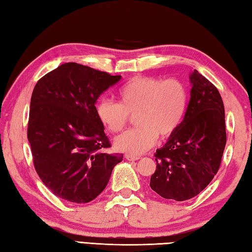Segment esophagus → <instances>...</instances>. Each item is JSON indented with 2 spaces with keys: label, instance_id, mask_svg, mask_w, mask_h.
Listing matches in <instances>:
<instances>
[{
  "label": "esophagus",
  "instance_id": "34e87169",
  "mask_svg": "<svg viewBox=\"0 0 252 252\" xmlns=\"http://www.w3.org/2000/svg\"><path fill=\"white\" fill-rule=\"evenodd\" d=\"M126 159L129 160V161H136V160L140 159V157H138V156H133V155H130V154H126Z\"/></svg>",
  "mask_w": 252,
  "mask_h": 252
}]
</instances>
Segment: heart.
<instances>
[{"label": "heart", "instance_id": "obj_1", "mask_svg": "<svg viewBox=\"0 0 252 252\" xmlns=\"http://www.w3.org/2000/svg\"><path fill=\"white\" fill-rule=\"evenodd\" d=\"M120 104L101 99L96 105V116L107 131L116 133L126 126L127 114H135V129L114 140L117 151L140 155L157 142L158 135L168 138L179 129L185 116L189 95L180 80L135 77L119 90Z\"/></svg>", "mask_w": 252, "mask_h": 252}]
</instances>
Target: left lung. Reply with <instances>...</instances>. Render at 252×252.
I'll return each mask as SVG.
<instances>
[{
  "label": "left lung",
  "mask_w": 252,
  "mask_h": 252,
  "mask_svg": "<svg viewBox=\"0 0 252 252\" xmlns=\"http://www.w3.org/2000/svg\"><path fill=\"white\" fill-rule=\"evenodd\" d=\"M181 126L156 151L152 189L176 201L197 196L215 178L226 144L225 112L218 89L196 69Z\"/></svg>",
  "instance_id": "1"
}]
</instances>
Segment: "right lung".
Wrapping results in <instances>:
<instances>
[{"label": "right lung", "mask_w": 252, "mask_h": 252, "mask_svg": "<svg viewBox=\"0 0 252 252\" xmlns=\"http://www.w3.org/2000/svg\"><path fill=\"white\" fill-rule=\"evenodd\" d=\"M121 76L66 63L36 82L30 101L28 141L36 173L53 194L85 203L105 189L123 155L96 116V101Z\"/></svg>", "instance_id": "right-lung-1"}]
</instances>
